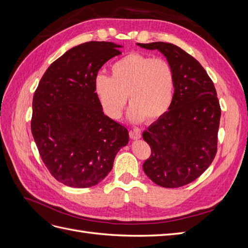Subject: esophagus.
Here are the masks:
<instances>
[{"mask_svg":"<svg viewBox=\"0 0 248 248\" xmlns=\"http://www.w3.org/2000/svg\"><path fill=\"white\" fill-rule=\"evenodd\" d=\"M129 137H130V139H132V140H140L141 136H140V132L139 130L133 129V130H130V131H129Z\"/></svg>","mask_w":248,"mask_h":248,"instance_id":"obj_1","label":"esophagus"}]
</instances>
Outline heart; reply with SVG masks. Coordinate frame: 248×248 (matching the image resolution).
<instances>
[{"label":"heart","mask_w":248,"mask_h":248,"mask_svg":"<svg viewBox=\"0 0 248 248\" xmlns=\"http://www.w3.org/2000/svg\"><path fill=\"white\" fill-rule=\"evenodd\" d=\"M111 78L98 74L94 91L104 114L111 119L122 116L127 102V112L134 123L156 120L166 114L174 97L175 73L170 63L142 54H130L111 65Z\"/></svg>","instance_id":"1"}]
</instances>
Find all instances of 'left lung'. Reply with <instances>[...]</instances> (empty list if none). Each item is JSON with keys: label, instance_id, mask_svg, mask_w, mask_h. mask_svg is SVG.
Instances as JSON below:
<instances>
[{"label": "left lung", "instance_id": "obj_1", "mask_svg": "<svg viewBox=\"0 0 248 248\" xmlns=\"http://www.w3.org/2000/svg\"><path fill=\"white\" fill-rule=\"evenodd\" d=\"M137 44L160 51L175 73L169 110L142 132L152 151L142 170L157 185L181 187L198 179L215 157L221 115L216 90L202 66L182 48L167 42Z\"/></svg>", "mask_w": 248, "mask_h": 248}]
</instances>
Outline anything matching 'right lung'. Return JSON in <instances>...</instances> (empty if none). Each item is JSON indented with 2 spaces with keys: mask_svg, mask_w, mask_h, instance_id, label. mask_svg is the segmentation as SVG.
<instances>
[{
  "mask_svg": "<svg viewBox=\"0 0 248 248\" xmlns=\"http://www.w3.org/2000/svg\"><path fill=\"white\" fill-rule=\"evenodd\" d=\"M122 46L90 41L52 63L33 97L31 129L41 158L59 182L87 188L101 182L129 141L123 125L104 115L94 80Z\"/></svg>",
  "mask_w": 248,
  "mask_h": 248,
  "instance_id": "add662e5",
  "label": "right lung"
}]
</instances>
